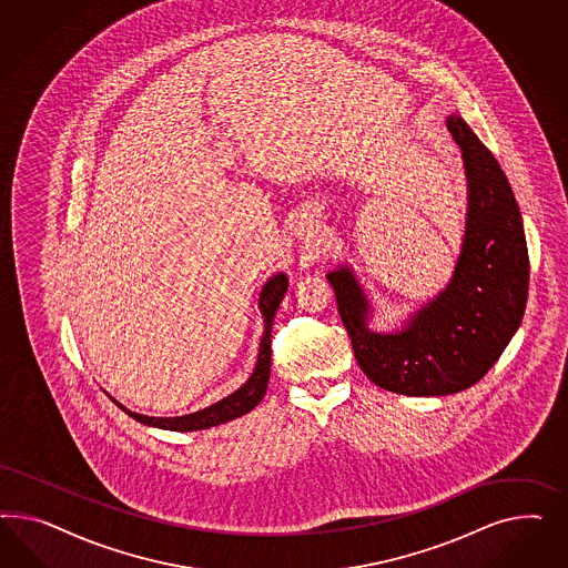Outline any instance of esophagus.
<instances>
[{"label":"esophagus","mask_w":568,"mask_h":568,"mask_svg":"<svg viewBox=\"0 0 568 568\" xmlns=\"http://www.w3.org/2000/svg\"><path fill=\"white\" fill-rule=\"evenodd\" d=\"M316 233H318V221L310 212H302L295 223V235L304 237V240H312V237H316Z\"/></svg>","instance_id":"esophagus-1"}]
</instances>
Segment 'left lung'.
I'll return each mask as SVG.
<instances>
[{
	"instance_id": "1",
	"label": "left lung",
	"mask_w": 568,
	"mask_h": 568,
	"mask_svg": "<svg viewBox=\"0 0 568 568\" xmlns=\"http://www.w3.org/2000/svg\"><path fill=\"white\" fill-rule=\"evenodd\" d=\"M446 126L463 150L468 187L465 237L446 287L399 328L375 331L371 300L352 266L327 273L362 373L402 396H452L481 381L527 306L529 252L513 187L460 114H449Z\"/></svg>"
}]
</instances>
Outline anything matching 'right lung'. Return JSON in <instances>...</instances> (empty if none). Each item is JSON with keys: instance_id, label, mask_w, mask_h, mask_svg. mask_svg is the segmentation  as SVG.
<instances>
[{"instance_id": "right-lung-1", "label": "right lung", "mask_w": 568, "mask_h": 568, "mask_svg": "<svg viewBox=\"0 0 568 568\" xmlns=\"http://www.w3.org/2000/svg\"><path fill=\"white\" fill-rule=\"evenodd\" d=\"M287 285H290V281H287L285 273H276L264 283L258 297V308L262 312V318H264V333H262V339H260L258 361L254 366V373L231 396L223 397L221 402L207 406L204 410L183 414V416H145V414L131 413L114 397H110V399L124 413L129 414L131 418H135L138 423H143L148 427H155V429L181 430V433L183 430L210 429V427L235 420L243 414L254 410L262 402V397L266 394V387H268V377H271V331H273V321H275L278 304L283 302L285 292H287Z\"/></svg>"}]
</instances>
